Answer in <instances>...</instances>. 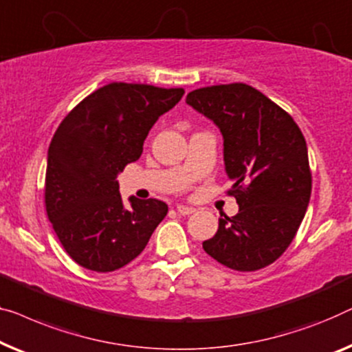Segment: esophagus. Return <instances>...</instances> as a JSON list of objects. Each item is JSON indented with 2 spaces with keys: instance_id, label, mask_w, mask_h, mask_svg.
Returning <instances> with one entry per match:
<instances>
[{
  "instance_id": "1",
  "label": "esophagus",
  "mask_w": 352,
  "mask_h": 352,
  "mask_svg": "<svg viewBox=\"0 0 352 352\" xmlns=\"http://www.w3.org/2000/svg\"><path fill=\"white\" fill-rule=\"evenodd\" d=\"M176 211L182 214V216H190L192 212H195V210H193L192 206H184V205H177L176 206Z\"/></svg>"
}]
</instances>
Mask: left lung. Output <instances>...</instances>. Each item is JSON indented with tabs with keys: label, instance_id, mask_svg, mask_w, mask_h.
<instances>
[{
	"label": "left lung",
	"instance_id": "8db88e82",
	"mask_svg": "<svg viewBox=\"0 0 352 352\" xmlns=\"http://www.w3.org/2000/svg\"><path fill=\"white\" fill-rule=\"evenodd\" d=\"M187 104L216 124L236 198V216L223 214L206 254L236 272H256L283 256L311 197L307 141L292 116L243 82L190 91Z\"/></svg>",
	"mask_w": 352,
	"mask_h": 352
}]
</instances>
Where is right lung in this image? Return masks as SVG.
<instances>
[{"label":"right lung","instance_id":"1","mask_svg":"<svg viewBox=\"0 0 352 352\" xmlns=\"http://www.w3.org/2000/svg\"><path fill=\"white\" fill-rule=\"evenodd\" d=\"M184 89L111 82L71 109L49 146L45 212L66 254L108 273L138 257L166 203L131 197L125 210L117 173L138 160L152 125L175 108Z\"/></svg>","mask_w":352,"mask_h":352}]
</instances>
